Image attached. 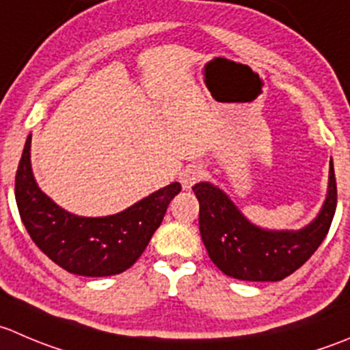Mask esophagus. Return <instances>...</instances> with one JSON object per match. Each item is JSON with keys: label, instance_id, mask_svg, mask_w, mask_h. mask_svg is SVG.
I'll return each mask as SVG.
<instances>
[{"label": "esophagus", "instance_id": "1", "mask_svg": "<svg viewBox=\"0 0 350 350\" xmlns=\"http://www.w3.org/2000/svg\"><path fill=\"white\" fill-rule=\"evenodd\" d=\"M203 178V167L200 164H191L186 169H183L181 176H179V181H181L183 188L189 189L191 186H195L200 179Z\"/></svg>", "mask_w": 350, "mask_h": 350}]
</instances>
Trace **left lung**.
Here are the masks:
<instances>
[{
    "label": "left lung",
    "instance_id": "1",
    "mask_svg": "<svg viewBox=\"0 0 350 350\" xmlns=\"http://www.w3.org/2000/svg\"><path fill=\"white\" fill-rule=\"evenodd\" d=\"M200 202V234L210 260L226 275L251 282H277L303 267L323 243L337 208V181L330 162V186L320 215L301 230H263L247 222L234 203L208 183L193 186Z\"/></svg>",
    "mask_w": 350,
    "mask_h": 350
}]
</instances>
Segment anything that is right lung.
Returning <instances> with one entry per match:
<instances>
[{"instance_id":"add662e5","label":"right lung","mask_w":350,"mask_h":350,"mask_svg":"<svg viewBox=\"0 0 350 350\" xmlns=\"http://www.w3.org/2000/svg\"><path fill=\"white\" fill-rule=\"evenodd\" d=\"M30 140L29 135L16 169L15 198L20 219L36 246L56 265L77 275L107 277L130 269L161 226L181 185L172 183L116 215H71L33 181Z\"/></svg>"}]
</instances>
